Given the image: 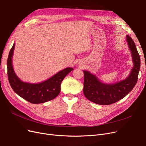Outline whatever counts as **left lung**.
I'll list each match as a JSON object with an SVG mask.
<instances>
[{"instance_id": "8db88e82", "label": "left lung", "mask_w": 146, "mask_h": 146, "mask_svg": "<svg viewBox=\"0 0 146 146\" xmlns=\"http://www.w3.org/2000/svg\"><path fill=\"white\" fill-rule=\"evenodd\" d=\"M127 42L134 65L129 76L116 83L105 84L99 80L94 75L87 70H83V93L88 100L99 105H110L123 99L133 90L138 78L140 56L134 41L129 35H127Z\"/></svg>"}]
</instances>
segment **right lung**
<instances>
[{"label": "right lung", "mask_w": 146, "mask_h": 146, "mask_svg": "<svg viewBox=\"0 0 146 146\" xmlns=\"http://www.w3.org/2000/svg\"><path fill=\"white\" fill-rule=\"evenodd\" d=\"M15 43L11 47L7 60L8 81L16 93L32 104H41L55 99L60 94V85L64 78L73 70L67 68L56 73L48 80L39 83L23 82L16 75L12 64Z\"/></svg>", "instance_id": "right-lung-1"}]
</instances>
